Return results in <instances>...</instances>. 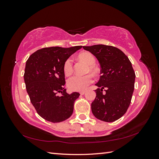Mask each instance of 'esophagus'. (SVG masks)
<instances>
[{
	"label": "esophagus",
	"instance_id": "1",
	"mask_svg": "<svg viewBox=\"0 0 159 159\" xmlns=\"http://www.w3.org/2000/svg\"><path fill=\"white\" fill-rule=\"evenodd\" d=\"M85 92H86V91H85V90L81 91H80V94H81V95H84Z\"/></svg>",
	"mask_w": 159,
	"mask_h": 159
}]
</instances>
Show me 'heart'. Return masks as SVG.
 <instances>
[{
  "instance_id": "heart-1",
  "label": "heart",
  "mask_w": 159,
  "mask_h": 159,
  "mask_svg": "<svg viewBox=\"0 0 159 159\" xmlns=\"http://www.w3.org/2000/svg\"><path fill=\"white\" fill-rule=\"evenodd\" d=\"M79 58L84 61L86 64L89 65L88 70L95 73L97 69L93 66L95 63V58L94 56L89 52H82L78 56ZM64 71L66 75H70L73 71V61L71 58H68L64 64ZM93 78L91 74H87L85 75H75L68 80V85L70 89L73 91H84L88 88V86L93 82Z\"/></svg>"
}]
</instances>
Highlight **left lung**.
I'll list each match as a JSON object with an SVG mask.
<instances>
[{
    "instance_id": "1",
    "label": "left lung",
    "mask_w": 159,
    "mask_h": 159,
    "mask_svg": "<svg viewBox=\"0 0 159 159\" xmlns=\"http://www.w3.org/2000/svg\"><path fill=\"white\" fill-rule=\"evenodd\" d=\"M83 48L94 55L101 66L91 111L101 121L113 122L126 113L131 103L135 80L131 62L114 46L98 44Z\"/></svg>"
}]
</instances>
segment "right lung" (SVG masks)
Segmentation results:
<instances>
[{"mask_svg": "<svg viewBox=\"0 0 159 159\" xmlns=\"http://www.w3.org/2000/svg\"><path fill=\"white\" fill-rule=\"evenodd\" d=\"M81 48H44L33 53L26 61L24 74L26 91L38 114L46 121L61 122L73 113L80 93L66 92L64 64Z\"/></svg>", "mask_w": 159, "mask_h": 159, "instance_id": "1", "label": "right lung"}]
</instances>
